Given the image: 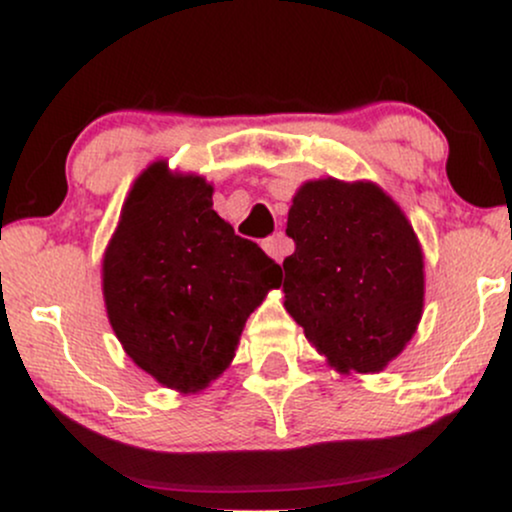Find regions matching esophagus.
<instances>
[{
    "mask_svg": "<svg viewBox=\"0 0 512 512\" xmlns=\"http://www.w3.org/2000/svg\"><path fill=\"white\" fill-rule=\"evenodd\" d=\"M262 248H264V252H267L269 257H272V260L281 262L286 255H291V252H293V243L284 236V233H276V236L264 240Z\"/></svg>",
    "mask_w": 512,
    "mask_h": 512,
    "instance_id": "obj_1",
    "label": "esophagus"
}]
</instances>
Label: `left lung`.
I'll return each instance as SVG.
<instances>
[{
    "instance_id": "left-lung-1",
    "label": "left lung",
    "mask_w": 512,
    "mask_h": 512,
    "mask_svg": "<svg viewBox=\"0 0 512 512\" xmlns=\"http://www.w3.org/2000/svg\"><path fill=\"white\" fill-rule=\"evenodd\" d=\"M284 308L339 373H378L424 315V250L399 204L370 180H308L293 195Z\"/></svg>"
}]
</instances>
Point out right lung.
<instances>
[{
  "instance_id": "right-lung-1",
  "label": "right lung",
  "mask_w": 512,
  "mask_h": 512,
  "mask_svg": "<svg viewBox=\"0 0 512 512\" xmlns=\"http://www.w3.org/2000/svg\"><path fill=\"white\" fill-rule=\"evenodd\" d=\"M214 185L154 161L134 180L103 252V301L125 354L195 395L231 366L281 267L214 211Z\"/></svg>"
}]
</instances>
